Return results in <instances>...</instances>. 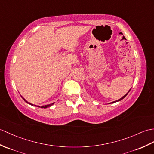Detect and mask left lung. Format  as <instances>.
I'll return each instance as SVG.
<instances>
[{
	"mask_svg": "<svg viewBox=\"0 0 154 154\" xmlns=\"http://www.w3.org/2000/svg\"><path fill=\"white\" fill-rule=\"evenodd\" d=\"M131 89H130V90H129V91H128V92H127V94H126L125 95H124V96H123V97H122V98H121L120 99H119V100H116V101H114V102H111L110 103H114V102H119V101H121V100H123V98H124L125 97V96H127V95L128 94V92H130V91H131Z\"/></svg>",
	"mask_w": 154,
	"mask_h": 154,
	"instance_id": "left-lung-1",
	"label": "left lung"
}]
</instances>
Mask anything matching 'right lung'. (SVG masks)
Masks as SVG:
<instances>
[{"instance_id": "right-lung-1", "label": "right lung", "mask_w": 154, "mask_h": 154, "mask_svg": "<svg viewBox=\"0 0 154 154\" xmlns=\"http://www.w3.org/2000/svg\"><path fill=\"white\" fill-rule=\"evenodd\" d=\"M21 97L23 98V100L26 102V103H29V104H30V105H31V106H37V107H38V108H49V107H51V106H52L54 103H54H50V104H47V105H45V106H37V105H34V104H33V103H31L30 102H27L26 99H25L24 98H23L22 96H21Z\"/></svg>"}]
</instances>
